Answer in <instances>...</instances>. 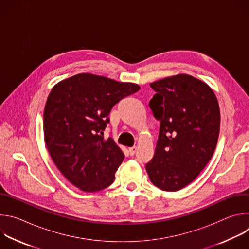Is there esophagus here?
Here are the masks:
<instances>
[{"instance_id": "34e87169", "label": "esophagus", "mask_w": 249, "mask_h": 249, "mask_svg": "<svg viewBox=\"0 0 249 249\" xmlns=\"http://www.w3.org/2000/svg\"><path fill=\"white\" fill-rule=\"evenodd\" d=\"M136 151H137V147H136V146L129 148V153H130L131 156H133V155L136 153Z\"/></svg>"}]
</instances>
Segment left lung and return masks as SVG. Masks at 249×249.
<instances>
[{"label": "left lung", "instance_id": "left-lung-1", "mask_svg": "<svg viewBox=\"0 0 249 249\" xmlns=\"http://www.w3.org/2000/svg\"><path fill=\"white\" fill-rule=\"evenodd\" d=\"M149 105L160 120L154 158L146 169L154 185L178 191L190 184L215 152L220 133L218 99L204 82L186 74L150 84Z\"/></svg>", "mask_w": 249, "mask_h": 249}]
</instances>
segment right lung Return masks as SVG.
<instances>
[{
	"label": "right lung",
	"mask_w": 249,
	"mask_h": 249,
	"mask_svg": "<svg viewBox=\"0 0 249 249\" xmlns=\"http://www.w3.org/2000/svg\"><path fill=\"white\" fill-rule=\"evenodd\" d=\"M140 86L89 73L56 84L44 108L43 131L49 155L66 178L85 192L113 183L124 154L103 138L113 106Z\"/></svg>",
	"instance_id": "add662e5"
}]
</instances>
